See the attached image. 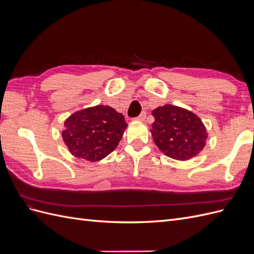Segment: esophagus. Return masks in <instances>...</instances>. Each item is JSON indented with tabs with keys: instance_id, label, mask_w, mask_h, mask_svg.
<instances>
[{
	"instance_id": "esophagus-1",
	"label": "esophagus",
	"mask_w": 254,
	"mask_h": 254,
	"mask_svg": "<svg viewBox=\"0 0 254 254\" xmlns=\"http://www.w3.org/2000/svg\"><path fill=\"white\" fill-rule=\"evenodd\" d=\"M145 119H146V113H145V112H142L135 120H136V121H140V122H143V121H145Z\"/></svg>"
}]
</instances>
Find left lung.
<instances>
[{
    "mask_svg": "<svg viewBox=\"0 0 254 254\" xmlns=\"http://www.w3.org/2000/svg\"><path fill=\"white\" fill-rule=\"evenodd\" d=\"M155 122L150 132L165 156L188 161L201 152L206 144V128L200 118L188 109L166 104L152 110Z\"/></svg>",
    "mask_w": 254,
    "mask_h": 254,
    "instance_id": "obj_1",
    "label": "left lung"
}]
</instances>
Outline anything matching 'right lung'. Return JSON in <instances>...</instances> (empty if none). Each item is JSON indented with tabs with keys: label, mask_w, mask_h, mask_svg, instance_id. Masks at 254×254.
Masks as SVG:
<instances>
[{
	"label": "right lung",
	"mask_w": 254,
	"mask_h": 254,
	"mask_svg": "<svg viewBox=\"0 0 254 254\" xmlns=\"http://www.w3.org/2000/svg\"><path fill=\"white\" fill-rule=\"evenodd\" d=\"M126 128L122 113L98 105L70 115L61 135L74 157L96 162L117 148Z\"/></svg>",
	"instance_id": "add662e5"
}]
</instances>
